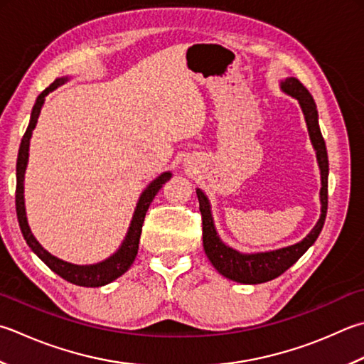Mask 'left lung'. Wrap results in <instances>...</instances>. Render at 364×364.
<instances>
[{
	"label": "left lung",
	"mask_w": 364,
	"mask_h": 364,
	"mask_svg": "<svg viewBox=\"0 0 364 364\" xmlns=\"http://www.w3.org/2000/svg\"><path fill=\"white\" fill-rule=\"evenodd\" d=\"M281 90L284 92H287L291 97H295L296 101L300 102V107L304 113V119L306 124H308L312 146L316 149L317 162L320 167V178H322V188H320L322 213H320V218L317 220V224L314 225V229L306 235V238H303L300 243L276 249V251L269 252L243 254L238 252L237 249L223 243V240L219 238V235L215 229V223H213L210 210L211 206L208 198H206L202 189H197L198 205H200L202 213L203 249L206 257L210 259L213 267H215L220 274L229 277L232 281L243 284H262L272 281L294 265V263L316 243L320 232H322V227L326 218V208H328V154H326L325 140L318 127V113L314 99H312L311 92L303 87V83L295 77H289L286 80H282Z\"/></svg>",
	"instance_id": "obj_1"
}]
</instances>
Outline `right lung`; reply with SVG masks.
I'll list each match as a JSON object with an SVG mask.
<instances>
[{"mask_svg":"<svg viewBox=\"0 0 364 364\" xmlns=\"http://www.w3.org/2000/svg\"><path fill=\"white\" fill-rule=\"evenodd\" d=\"M66 80L68 77L56 78L48 88H46L38 96L31 112L30 124L26 127L23 139H21V144L18 148V158H17V188H16L17 219H18L20 230L23 233V238L26 240L28 246L31 247V251L38 255V257L44 262L52 272L60 274L63 279H66L68 282L75 284V286L101 287V286H105V284H110L112 281H115L117 277L124 274L127 269L131 268L132 262L135 260V255H137V251H139L141 225H144L146 211L149 208V205H151L154 196L158 194L159 189L162 188V184H166L170 180L172 173L170 172L161 173L156 180H153L148 184V188L144 192H141L139 203L135 206L129 230L126 233V238L123 243H121L118 251L113 255H110L109 259L95 263V265H74V263L64 262L58 257H55V255H52L50 252H47L46 249L39 245V241L34 238V235L30 230V225H28L26 213H25V198H23V181H25V170L28 164V151H30V139H31L33 129L36 127V123H38L39 113H41L42 105H44L46 96L48 92H52L53 90L58 88L60 85H63Z\"/></svg>","mask_w":364,"mask_h":364,"instance_id":"1","label":"right lung"}]
</instances>
